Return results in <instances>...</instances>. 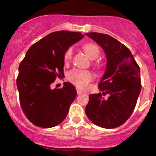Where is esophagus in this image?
I'll return each instance as SVG.
<instances>
[{
    "label": "esophagus",
    "instance_id": "1",
    "mask_svg": "<svg viewBox=\"0 0 156 156\" xmlns=\"http://www.w3.org/2000/svg\"><path fill=\"white\" fill-rule=\"evenodd\" d=\"M76 92H77V94H81V93H82V91L78 88H76Z\"/></svg>",
    "mask_w": 156,
    "mask_h": 156
}]
</instances>
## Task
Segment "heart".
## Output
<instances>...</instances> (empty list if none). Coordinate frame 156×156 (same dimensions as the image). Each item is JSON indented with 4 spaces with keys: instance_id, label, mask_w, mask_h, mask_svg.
I'll return each mask as SVG.
<instances>
[{
    "instance_id": "b5f03b06",
    "label": "heart",
    "mask_w": 156,
    "mask_h": 156,
    "mask_svg": "<svg viewBox=\"0 0 156 156\" xmlns=\"http://www.w3.org/2000/svg\"><path fill=\"white\" fill-rule=\"evenodd\" d=\"M82 48H83V51H85L87 55L92 60L96 59L99 56L100 48L95 43L87 42V43L84 44ZM73 47H69L64 52V60L65 64H68L70 62L73 56ZM94 67H99L100 64L98 62H95V63H94ZM92 78L93 76L92 73L89 70H86V69L75 68V69L69 70L67 73V79L80 89H85L89 82L92 80Z\"/></svg>"
}]
</instances>
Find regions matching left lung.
I'll list each match as a JSON object with an SVG mask.
<instances>
[{
  "mask_svg": "<svg viewBox=\"0 0 156 156\" xmlns=\"http://www.w3.org/2000/svg\"><path fill=\"white\" fill-rule=\"evenodd\" d=\"M87 35L104 50L107 64L98 84L103 94H89L86 114L98 126L117 128L128 120L136 105L141 89L140 67L130 50L114 37L97 32ZM106 94L109 97L104 99Z\"/></svg>",
  "mask_w": 156,
  "mask_h": 156,
  "instance_id": "8db88e82",
  "label": "left lung"
}]
</instances>
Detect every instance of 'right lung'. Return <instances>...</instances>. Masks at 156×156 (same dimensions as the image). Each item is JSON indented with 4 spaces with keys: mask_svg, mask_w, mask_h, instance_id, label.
Returning a JSON list of instances; mask_svg holds the SVG:
<instances>
[{
    "mask_svg": "<svg viewBox=\"0 0 156 156\" xmlns=\"http://www.w3.org/2000/svg\"><path fill=\"white\" fill-rule=\"evenodd\" d=\"M83 36L80 32H52L26 52L19 65L17 87L21 108L34 125L48 128L60 124L67 117L77 92L65 82L60 89H51L57 77L64 76V54Z\"/></svg>",
    "mask_w": 156,
    "mask_h": 156,
    "instance_id": "obj_1",
    "label": "right lung"
}]
</instances>
